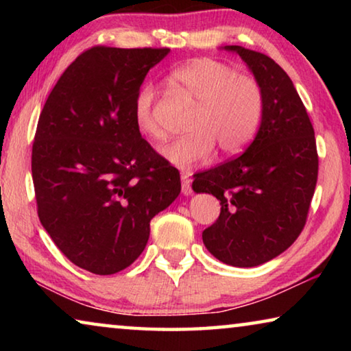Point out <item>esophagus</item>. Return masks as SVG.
Instances as JSON below:
<instances>
[{"label":"esophagus","mask_w":351,"mask_h":351,"mask_svg":"<svg viewBox=\"0 0 351 351\" xmlns=\"http://www.w3.org/2000/svg\"><path fill=\"white\" fill-rule=\"evenodd\" d=\"M181 182H182V193L192 195V181H190V178L186 173L181 175Z\"/></svg>","instance_id":"esophagus-1"}]
</instances>
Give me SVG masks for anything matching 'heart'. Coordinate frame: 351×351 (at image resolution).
<instances>
[{"label": "heart", "mask_w": 351, "mask_h": 351, "mask_svg": "<svg viewBox=\"0 0 351 351\" xmlns=\"http://www.w3.org/2000/svg\"><path fill=\"white\" fill-rule=\"evenodd\" d=\"M170 82L197 100L198 108L189 123L192 133L164 148L169 162L189 170L207 161L215 147L223 154H235L252 141L263 114V91L254 77L204 57L176 68ZM156 100V88L144 83L134 96L133 116L142 134L164 141Z\"/></svg>", "instance_id": "heart-1"}]
</instances>
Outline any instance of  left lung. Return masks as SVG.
<instances>
[{
  "label": "left lung",
  "instance_id": "1",
  "mask_svg": "<svg viewBox=\"0 0 351 351\" xmlns=\"http://www.w3.org/2000/svg\"><path fill=\"white\" fill-rule=\"evenodd\" d=\"M237 52L263 91V114L239 158L195 175L197 193H212L221 212L203 232L213 257L237 268L266 263L293 245L306 223L317 182L314 128L288 74L271 57Z\"/></svg>",
  "mask_w": 351,
  "mask_h": 351
}]
</instances>
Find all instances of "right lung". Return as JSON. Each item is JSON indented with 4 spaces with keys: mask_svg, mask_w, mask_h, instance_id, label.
Listing matches in <instances>:
<instances>
[{
    "mask_svg": "<svg viewBox=\"0 0 351 351\" xmlns=\"http://www.w3.org/2000/svg\"><path fill=\"white\" fill-rule=\"evenodd\" d=\"M169 47L94 46L75 58L41 110L32 145L38 218L82 269L128 268L152 218L181 192L180 171L142 138L136 93Z\"/></svg>",
    "mask_w": 351,
    "mask_h": 351,
    "instance_id": "1",
    "label": "right lung"
}]
</instances>
